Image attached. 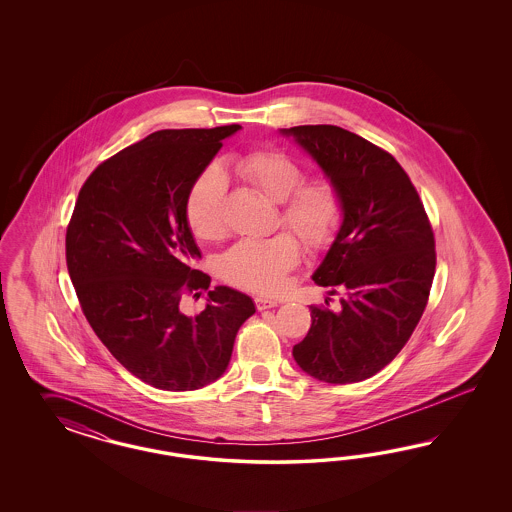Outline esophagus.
I'll return each instance as SVG.
<instances>
[{"mask_svg":"<svg viewBox=\"0 0 512 512\" xmlns=\"http://www.w3.org/2000/svg\"><path fill=\"white\" fill-rule=\"evenodd\" d=\"M255 304H257V310L263 311L268 310V308H276L278 304H281L279 300H274V298H266V296H257L255 298Z\"/></svg>","mask_w":512,"mask_h":512,"instance_id":"obj_1","label":"esophagus"}]
</instances>
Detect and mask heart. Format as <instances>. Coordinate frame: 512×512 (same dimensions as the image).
I'll use <instances>...</instances> for the list:
<instances>
[{"label": "heart", "instance_id": "obj_1", "mask_svg": "<svg viewBox=\"0 0 512 512\" xmlns=\"http://www.w3.org/2000/svg\"><path fill=\"white\" fill-rule=\"evenodd\" d=\"M231 169L279 202V225L291 229L308 248H326L340 233L345 201L332 178L306 180L296 159L272 148H253L233 155ZM225 193V176L216 167L202 172L187 193V223L202 240H216L225 231ZM298 261L300 244L291 233L248 238L223 253L219 276L248 291L276 293Z\"/></svg>", "mask_w": 512, "mask_h": 512}]
</instances>
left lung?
Returning a JSON list of instances; mask_svg holds the SVG:
<instances>
[{"label":"left lung","mask_w":512,"mask_h":512,"mask_svg":"<svg viewBox=\"0 0 512 512\" xmlns=\"http://www.w3.org/2000/svg\"><path fill=\"white\" fill-rule=\"evenodd\" d=\"M341 189L345 217L313 281L343 295L340 310L310 306L308 336L293 347L311 377L347 385L390 364L426 310L435 238L419 191L387 150L338 125L283 129Z\"/></svg>","instance_id":"8db88e82"}]
</instances>
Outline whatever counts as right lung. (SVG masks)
<instances>
[{
    "label": "right lung",
    "mask_w": 512,
    "mask_h": 512,
    "mask_svg": "<svg viewBox=\"0 0 512 512\" xmlns=\"http://www.w3.org/2000/svg\"><path fill=\"white\" fill-rule=\"evenodd\" d=\"M240 125L161 129L103 161L78 191L65 233V261L84 317L127 372L161 390L206 387L227 370L234 338L255 313L210 276L186 217L187 193L221 140Z\"/></svg>",
    "instance_id": "add662e5"
}]
</instances>
